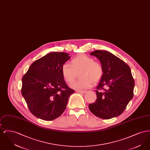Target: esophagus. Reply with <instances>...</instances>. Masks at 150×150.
I'll use <instances>...</instances> for the list:
<instances>
[{"label":"esophagus","instance_id":"1","mask_svg":"<svg viewBox=\"0 0 150 150\" xmlns=\"http://www.w3.org/2000/svg\"><path fill=\"white\" fill-rule=\"evenodd\" d=\"M77 92L80 93H86V91H77Z\"/></svg>","mask_w":150,"mask_h":150}]
</instances>
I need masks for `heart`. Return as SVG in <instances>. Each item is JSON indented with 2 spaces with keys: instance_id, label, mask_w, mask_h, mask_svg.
<instances>
[{
  "instance_id": "b5f03b06",
  "label": "heart",
  "mask_w": 150,
  "mask_h": 150,
  "mask_svg": "<svg viewBox=\"0 0 150 150\" xmlns=\"http://www.w3.org/2000/svg\"><path fill=\"white\" fill-rule=\"evenodd\" d=\"M71 65L67 64L62 65L61 72L66 82L71 84L79 73L80 79L73 83L74 89L82 90L91 87L93 83L100 81L104 74V69L102 64L94 61L93 57L84 54H80L73 58Z\"/></svg>"
}]
</instances>
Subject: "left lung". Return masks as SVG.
<instances>
[{
    "instance_id": "1",
    "label": "left lung",
    "mask_w": 150,
    "mask_h": 150,
    "mask_svg": "<svg viewBox=\"0 0 150 150\" xmlns=\"http://www.w3.org/2000/svg\"><path fill=\"white\" fill-rule=\"evenodd\" d=\"M91 54L100 59L104 74L96 90L97 98L89 105V108L103 119L119 116L133 97L134 80L130 69L120 58L106 50H95Z\"/></svg>"
}]
</instances>
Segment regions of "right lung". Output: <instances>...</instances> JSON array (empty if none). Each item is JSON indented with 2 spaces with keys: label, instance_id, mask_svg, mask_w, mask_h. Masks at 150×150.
Listing matches in <instances>:
<instances>
[{
  "label": "right lung",
  "instance_id": "1",
  "mask_svg": "<svg viewBox=\"0 0 150 150\" xmlns=\"http://www.w3.org/2000/svg\"><path fill=\"white\" fill-rule=\"evenodd\" d=\"M52 52L37 59L22 79L21 93L30 111L44 120H53L64 112L75 91L64 81L61 68L70 57Z\"/></svg>",
  "mask_w": 150,
  "mask_h": 150
}]
</instances>
